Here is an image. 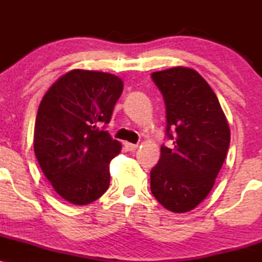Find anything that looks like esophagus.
<instances>
[{
  "label": "esophagus",
  "mask_w": 262,
  "mask_h": 262,
  "mask_svg": "<svg viewBox=\"0 0 262 262\" xmlns=\"http://www.w3.org/2000/svg\"><path fill=\"white\" fill-rule=\"evenodd\" d=\"M124 146L128 151H134V150L138 149V144H132V143H128V141H125Z\"/></svg>",
  "instance_id": "1"
}]
</instances>
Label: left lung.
<instances>
[{"label":"left lung","instance_id":"1","mask_svg":"<svg viewBox=\"0 0 262 262\" xmlns=\"http://www.w3.org/2000/svg\"><path fill=\"white\" fill-rule=\"evenodd\" d=\"M165 102L172 146L161 145L150 171L156 200L175 213L192 210L208 196L227 156L230 130L217 96L197 71L172 68L151 74Z\"/></svg>","mask_w":262,"mask_h":262}]
</instances>
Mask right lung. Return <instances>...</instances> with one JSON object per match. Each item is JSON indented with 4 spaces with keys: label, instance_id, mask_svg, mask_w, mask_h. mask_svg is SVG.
<instances>
[{
    "label": "right lung",
    "instance_id": "add662e5",
    "mask_svg": "<svg viewBox=\"0 0 262 262\" xmlns=\"http://www.w3.org/2000/svg\"><path fill=\"white\" fill-rule=\"evenodd\" d=\"M123 82L112 74L73 70L48 90L38 108L34 152L60 197L85 206L110 186L121 143L106 130Z\"/></svg>",
    "mask_w": 262,
    "mask_h": 262
}]
</instances>
